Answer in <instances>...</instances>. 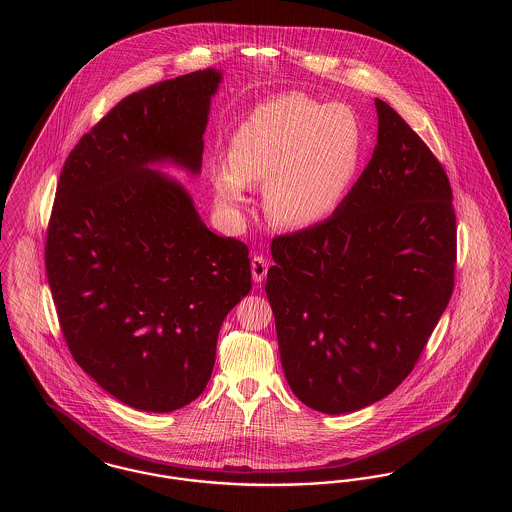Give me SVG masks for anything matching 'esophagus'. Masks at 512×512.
Listing matches in <instances>:
<instances>
[{
	"instance_id": "1",
	"label": "esophagus",
	"mask_w": 512,
	"mask_h": 512,
	"mask_svg": "<svg viewBox=\"0 0 512 512\" xmlns=\"http://www.w3.org/2000/svg\"><path fill=\"white\" fill-rule=\"evenodd\" d=\"M268 263L267 259L263 255H253L251 259V274H253V280L259 284L265 280L267 276Z\"/></svg>"
}]
</instances>
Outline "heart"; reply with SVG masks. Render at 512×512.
I'll list each match as a JSON object with an SVG mask.
<instances>
[{
	"instance_id": "1",
	"label": "heart",
	"mask_w": 512,
	"mask_h": 512,
	"mask_svg": "<svg viewBox=\"0 0 512 512\" xmlns=\"http://www.w3.org/2000/svg\"><path fill=\"white\" fill-rule=\"evenodd\" d=\"M363 155V124L349 105L284 92L257 105L234 130L228 171L213 176L217 203L236 213L247 203L245 188L265 184L272 224L315 226L340 209Z\"/></svg>"
}]
</instances>
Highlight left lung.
<instances>
[{"instance_id": "1", "label": "left lung", "mask_w": 512, "mask_h": 512, "mask_svg": "<svg viewBox=\"0 0 512 512\" xmlns=\"http://www.w3.org/2000/svg\"><path fill=\"white\" fill-rule=\"evenodd\" d=\"M378 144L340 209L270 244L267 292L295 397L326 414L390 395L453 286L457 220L436 155L376 99Z\"/></svg>"}]
</instances>
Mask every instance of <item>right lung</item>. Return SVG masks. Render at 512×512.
Wrapping results in <instances>:
<instances>
[{
  "instance_id": "add662e5",
  "label": "right lung",
  "mask_w": 512,
  "mask_h": 512,
  "mask_svg": "<svg viewBox=\"0 0 512 512\" xmlns=\"http://www.w3.org/2000/svg\"><path fill=\"white\" fill-rule=\"evenodd\" d=\"M222 74L195 71L119 101L57 184L46 272L74 361L132 409L171 413L205 390L224 317L251 290L249 249L213 234L151 165L197 174Z\"/></svg>"
}]
</instances>
